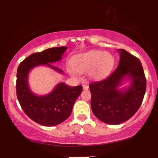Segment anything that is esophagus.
Returning <instances> with one entry per match:
<instances>
[{
	"label": "esophagus",
	"instance_id": "1",
	"mask_svg": "<svg viewBox=\"0 0 158 158\" xmlns=\"http://www.w3.org/2000/svg\"><path fill=\"white\" fill-rule=\"evenodd\" d=\"M82 88H83V89H84V90H88V88H89L88 85H83Z\"/></svg>",
	"mask_w": 158,
	"mask_h": 158
}]
</instances>
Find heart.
Segmentation results:
<instances>
[{"mask_svg":"<svg viewBox=\"0 0 158 158\" xmlns=\"http://www.w3.org/2000/svg\"><path fill=\"white\" fill-rule=\"evenodd\" d=\"M114 63L115 60L111 54L93 50L76 55L71 60V67L78 73L90 71L93 78L100 79L110 73ZM75 71H72L73 73Z\"/></svg>","mask_w":158,"mask_h":158,"instance_id":"b5f03b06","label":"heart"}]
</instances>
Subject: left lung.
Instances as JSON below:
<instances>
[{
  "mask_svg": "<svg viewBox=\"0 0 158 158\" xmlns=\"http://www.w3.org/2000/svg\"><path fill=\"white\" fill-rule=\"evenodd\" d=\"M118 52L120 60L116 70L106 79L89 85L94 115L109 124L129 120L141 106L146 90V79L140 60L124 49ZM125 76L131 79V85L120 91L117 88Z\"/></svg>",
  "mask_w": 158,
  "mask_h": 158,
  "instance_id": "obj_1",
  "label": "left lung"
}]
</instances>
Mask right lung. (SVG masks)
I'll use <instances>...</instances> for the list:
<instances>
[{
    "label": "right lung",
    "instance_id": "add662e5",
    "mask_svg": "<svg viewBox=\"0 0 158 158\" xmlns=\"http://www.w3.org/2000/svg\"><path fill=\"white\" fill-rule=\"evenodd\" d=\"M67 48L66 46L54 47L32 54L22 60L17 69L16 94L22 109L31 120L43 126L58 125L68 118L74 103L82 93V86L71 87L61 82L48 94L37 96L28 87V73L41 64L47 65L60 73H63L51 63L61 59Z\"/></svg>",
    "mask_w": 158,
    "mask_h": 158
}]
</instances>
